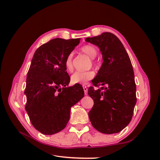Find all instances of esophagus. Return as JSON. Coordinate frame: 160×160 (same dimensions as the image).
<instances>
[{"label":"esophagus","instance_id":"1","mask_svg":"<svg viewBox=\"0 0 160 160\" xmlns=\"http://www.w3.org/2000/svg\"><path fill=\"white\" fill-rule=\"evenodd\" d=\"M83 90H84V92H85V94L87 95V93H88V88H87L85 85H83Z\"/></svg>","mask_w":160,"mask_h":160}]
</instances>
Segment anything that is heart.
Masks as SVG:
<instances>
[{"mask_svg": "<svg viewBox=\"0 0 160 160\" xmlns=\"http://www.w3.org/2000/svg\"><path fill=\"white\" fill-rule=\"evenodd\" d=\"M81 52L85 53V55L89 57L91 59H94L98 54V51L95 49V47L91 45H85L81 48ZM72 53H70L66 57L65 61V67L66 69L71 72L73 69V65H72ZM93 64L95 65V62L93 61ZM95 77V72L93 71H88L85 72L77 71L74 72L71 76V82L73 84H85L88 82Z\"/></svg>", "mask_w": 160, "mask_h": 160, "instance_id": "1", "label": "heart"}]
</instances>
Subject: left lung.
Here are the masks:
<instances>
[{
  "label": "left lung",
  "instance_id": "1",
  "mask_svg": "<svg viewBox=\"0 0 160 160\" xmlns=\"http://www.w3.org/2000/svg\"><path fill=\"white\" fill-rule=\"evenodd\" d=\"M85 41L98 46L103 62L92 80L95 90L88 89L94 105L89 112L93 127L105 134L117 133L132 120L136 103V85L134 72L128 52L122 42L113 33L105 32Z\"/></svg>",
  "mask_w": 160,
  "mask_h": 160
}]
</instances>
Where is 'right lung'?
I'll return each instance as SVG.
<instances>
[{
	"mask_svg": "<svg viewBox=\"0 0 160 160\" xmlns=\"http://www.w3.org/2000/svg\"><path fill=\"white\" fill-rule=\"evenodd\" d=\"M79 42L80 38H53L33 55L27 76L25 109L33 127L44 135L63 129L71 107L84 97L81 85L67 87L70 77L65 67L66 57Z\"/></svg>",
	"mask_w": 160,
	"mask_h": 160,
	"instance_id": "add662e5",
	"label": "right lung"
}]
</instances>
